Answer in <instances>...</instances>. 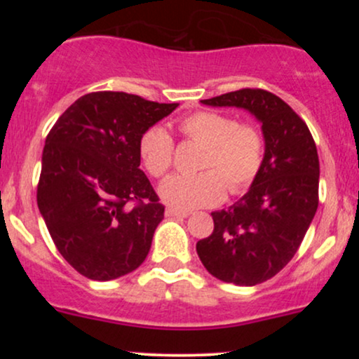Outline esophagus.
Instances as JSON below:
<instances>
[{"label":"esophagus","mask_w":359,"mask_h":359,"mask_svg":"<svg viewBox=\"0 0 359 359\" xmlns=\"http://www.w3.org/2000/svg\"><path fill=\"white\" fill-rule=\"evenodd\" d=\"M165 216H168V217H187L189 212L187 211H182V209L167 208L165 209Z\"/></svg>","instance_id":"esophagus-1"}]
</instances>
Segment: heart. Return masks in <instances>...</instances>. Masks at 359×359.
Returning a JSON list of instances; mask_svg holds the SVG:
<instances>
[{
  "label": "heart",
  "instance_id": "1",
  "mask_svg": "<svg viewBox=\"0 0 359 359\" xmlns=\"http://www.w3.org/2000/svg\"><path fill=\"white\" fill-rule=\"evenodd\" d=\"M185 140L204 145L199 174H174L160 184V197L175 209H196L221 203L226 189L233 196L246 192L265 162V135L253 123L231 114L194 111L179 121ZM174 138L163 126H150L138 142L140 158L151 177H162L174 163Z\"/></svg>",
  "mask_w": 359,
  "mask_h": 359
}]
</instances>
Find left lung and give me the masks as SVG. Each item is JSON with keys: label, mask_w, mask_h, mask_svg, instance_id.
I'll return each instance as SVG.
<instances>
[{"label": "left lung", "mask_w": 359, "mask_h": 359, "mask_svg": "<svg viewBox=\"0 0 359 359\" xmlns=\"http://www.w3.org/2000/svg\"><path fill=\"white\" fill-rule=\"evenodd\" d=\"M236 106L262 121L265 162L250 191L231 208L211 212V236L197 255L209 273L234 285L275 277L297 253L319 205V156L302 118L265 89H240L203 100Z\"/></svg>", "instance_id": "obj_1"}]
</instances>
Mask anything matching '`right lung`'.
<instances>
[{
    "mask_svg": "<svg viewBox=\"0 0 359 359\" xmlns=\"http://www.w3.org/2000/svg\"><path fill=\"white\" fill-rule=\"evenodd\" d=\"M177 102L114 90L82 96L45 140L36 204L57 250L90 280L137 270L165 205L140 168V137Z\"/></svg>",
    "mask_w": 359,
    "mask_h": 359,
    "instance_id": "add662e5",
    "label": "right lung"
}]
</instances>
